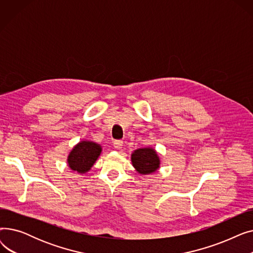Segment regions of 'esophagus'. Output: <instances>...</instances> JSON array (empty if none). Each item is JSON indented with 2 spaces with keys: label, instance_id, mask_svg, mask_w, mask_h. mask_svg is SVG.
I'll list each match as a JSON object with an SVG mask.
<instances>
[{
  "label": "esophagus",
  "instance_id": "34e87169",
  "mask_svg": "<svg viewBox=\"0 0 253 253\" xmlns=\"http://www.w3.org/2000/svg\"><path fill=\"white\" fill-rule=\"evenodd\" d=\"M114 147H115V149L120 150V149H121V148L123 147V141L120 140V139L115 140V141H114Z\"/></svg>",
  "mask_w": 253,
  "mask_h": 253
}]
</instances>
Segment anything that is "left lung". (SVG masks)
Wrapping results in <instances>:
<instances>
[{
  "instance_id": "1",
  "label": "left lung",
  "mask_w": 253,
  "mask_h": 253,
  "mask_svg": "<svg viewBox=\"0 0 253 253\" xmlns=\"http://www.w3.org/2000/svg\"><path fill=\"white\" fill-rule=\"evenodd\" d=\"M131 161L141 174H150L155 172L160 165L157 153L152 149L136 150L131 156Z\"/></svg>"
}]
</instances>
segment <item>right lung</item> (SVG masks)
<instances>
[{
  "label": "right lung",
  "mask_w": 253,
  "mask_h": 253,
  "mask_svg": "<svg viewBox=\"0 0 253 253\" xmlns=\"http://www.w3.org/2000/svg\"><path fill=\"white\" fill-rule=\"evenodd\" d=\"M101 148L97 143L92 141L79 142L71 152L68 162L71 169L84 173L90 170L96 159L100 155Z\"/></svg>",
  "instance_id": "right-lung-1"
}]
</instances>
